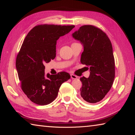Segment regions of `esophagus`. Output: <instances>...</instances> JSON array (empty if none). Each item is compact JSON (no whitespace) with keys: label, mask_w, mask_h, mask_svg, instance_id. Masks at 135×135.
Listing matches in <instances>:
<instances>
[{"label":"esophagus","mask_w":135,"mask_h":135,"mask_svg":"<svg viewBox=\"0 0 135 135\" xmlns=\"http://www.w3.org/2000/svg\"><path fill=\"white\" fill-rule=\"evenodd\" d=\"M71 78L72 79H76L77 78V77L76 76H75L74 74H71Z\"/></svg>","instance_id":"1"}]
</instances>
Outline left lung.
<instances>
[{
	"label": "left lung",
	"mask_w": 135,
	"mask_h": 135,
	"mask_svg": "<svg viewBox=\"0 0 135 135\" xmlns=\"http://www.w3.org/2000/svg\"><path fill=\"white\" fill-rule=\"evenodd\" d=\"M72 36L83 45L80 62L90 69L88 78L80 79L82 83L81 97L89 103H97L111 89L115 77L111 41L102 30L92 25L80 27Z\"/></svg>",
	"instance_id": "1"
}]
</instances>
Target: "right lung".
<instances>
[{
	"label": "right lung",
	"instance_id": "add662e5",
	"mask_svg": "<svg viewBox=\"0 0 135 135\" xmlns=\"http://www.w3.org/2000/svg\"><path fill=\"white\" fill-rule=\"evenodd\" d=\"M74 26L38 25L27 34L16 59L18 77L22 91L30 100L40 105L55 99L59 88L70 79L68 73L45 74V63L56 56V41Z\"/></svg>",
	"mask_w": 135,
	"mask_h": 135
}]
</instances>
